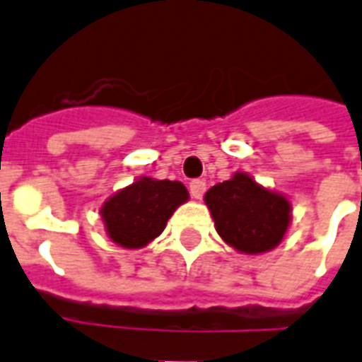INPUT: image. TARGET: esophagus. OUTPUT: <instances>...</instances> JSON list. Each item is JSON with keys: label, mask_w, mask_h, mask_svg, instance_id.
I'll use <instances>...</instances> for the list:
<instances>
[{"label": "esophagus", "mask_w": 362, "mask_h": 362, "mask_svg": "<svg viewBox=\"0 0 362 362\" xmlns=\"http://www.w3.org/2000/svg\"><path fill=\"white\" fill-rule=\"evenodd\" d=\"M204 191H206V182L204 180H201V178H195V180L189 182V193L193 199H202Z\"/></svg>", "instance_id": "34e87169"}]
</instances>
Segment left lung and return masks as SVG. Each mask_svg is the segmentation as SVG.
I'll return each instance as SVG.
<instances>
[{"instance_id": "obj_1", "label": "left lung", "mask_w": 362, "mask_h": 362, "mask_svg": "<svg viewBox=\"0 0 362 362\" xmlns=\"http://www.w3.org/2000/svg\"><path fill=\"white\" fill-rule=\"evenodd\" d=\"M219 236L240 252L257 255L277 247L290 223V202L236 173L204 195Z\"/></svg>"}]
</instances>
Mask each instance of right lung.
I'll return each instance as SVG.
<instances>
[{"label":"right lung","mask_w":362,"mask_h":362,"mask_svg":"<svg viewBox=\"0 0 362 362\" xmlns=\"http://www.w3.org/2000/svg\"><path fill=\"white\" fill-rule=\"evenodd\" d=\"M187 199L186 186L180 182L143 176L105 201L102 219L115 243L139 249L160 236L173 211Z\"/></svg>","instance_id":"1"}]
</instances>
